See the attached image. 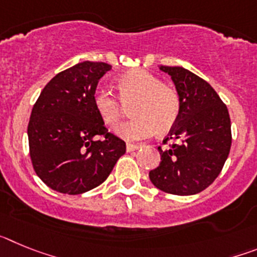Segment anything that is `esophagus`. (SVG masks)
Masks as SVG:
<instances>
[{"label": "esophagus", "instance_id": "obj_1", "mask_svg": "<svg viewBox=\"0 0 257 257\" xmlns=\"http://www.w3.org/2000/svg\"><path fill=\"white\" fill-rule=\"evenodd\" d=\"M140 147H142V145H139V144H130V143H128V144L126 145V149H127V152H134V151H138V149H139Z\"/></svg>", "mask_w": 257, "mask_h": 257}]
</instances>
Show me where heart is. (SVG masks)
Returning <instances> with one entry per match:
<instances>
[{
	"instance_id": "1",
	"label": "heart",
	"mask_w": 257,
	"mask_h": 257,
	"mask_svg": "<svg viewBox=\"0 0 257 257\" xmlns=\"http://www.w3.org/2000/svg\"><path fill=\"white\" fill-rule=\"evenodd\" d=\"M118 97L109 88L97 87L92 94L96 112L106 124L119 122L124 105H130L133 115L117 128V134L127 140H142L156 133H165L175 124L180 113V97L144 69L131 70L118 78Z\"/></svg>"
}]
</instances>
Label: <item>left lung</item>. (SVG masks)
I'll return each instance as SVG.
<instances>
[{"instance_id": "left-lung-1", "label": "left lung", "mask_w": 257, "mask_h": 257, "mask_svg": "<svg viewBox=\"0 0 257 257\" xmlns=\"http://www.w3.org/2000/svg\"><path fill=\"white\" fill-rule=\"evenodd\" d=\"M160 69L171 76L180 97V113L158 147L161 162L149 172L154 187L170 194L192 196L210 187L230 152L228 108L208 82L183 67Z\"/></svg>"}]
</instances>
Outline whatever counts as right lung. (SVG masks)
I'll return each instance as SVG.
<instances>
[{"label": "right lung", "mask_w": 257, "mask_h": 257, "mask_svg": "<svg viewBox=\"0 0 257 257\" xmlns=\"http://www.w3.org/2000/svg\"><path fill=\"white\" fill-rule=\"evenodd\" d=\"M106 63L83 61L56 74L41 91L28 123L29 154L38 178L64 194H81L106 180L126 143L108 133L92 103ZM97 136L103 139L96 141Z\"/></svg>", "instance_id": "right-lung-1"}]
</instances>
